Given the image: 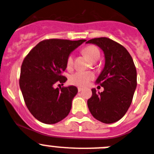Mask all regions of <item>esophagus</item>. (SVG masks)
<instances>
[{
  "instance_id": "1",
  "label": "esophagus",
  "mask_w": 154,
  "mask_h": 154,
  "mask_svg": "<svg viewBox=\"0 0 154 154\" xmlns=\"http://www.w3.org/2000/svg\"><path fill=\"white\" fill-rule=\"evenodd\" d=\"M77 90H78V92H81L82 90H83V89H82L81 87H78V88H77Z\"/></svg>"
}]
</instances>
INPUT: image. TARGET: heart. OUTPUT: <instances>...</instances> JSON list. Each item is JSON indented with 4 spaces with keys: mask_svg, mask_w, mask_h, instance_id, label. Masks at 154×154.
I'll list each match as a JSON object with an SVG mask.
<instances>
[{
    "mask_svg": "<svg viewBox=\"0 0 154 154\" xmlns=\"http://www.w3.org/2000/svg\"><path fill=\"white\" fill-rule=\"evenodd\" d=\"M84 54L91 60L92 61H97L100 57V51L98 47L93 45H90L85 47L83 50ZM74 64V56L73 54H69L66 61V65L68 69L71 68ZM94 75L93 73L87 72V71H77L74 73L69 77V82L73 85L78 86V87H86L90 84Z\"/></svg>",
    "mask_w": 154,
    "mask_h": 154,
    "instance_id": "b5f03b06",
    "label": "heart"
}]
</instances>
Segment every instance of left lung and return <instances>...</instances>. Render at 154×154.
<instances>
[{
	"mask_svg": "<svg viewBox=\"0 0 154 154\" xmlns=\"http://www.w3.org/2000/svg\"><path fill=\"white\" fill-rule=\"evenodd\" d=\"M86 43L97 45L105 54L104 68L96 81L104 90L97 93L92 89V97L87 101L89 110L101 122L114 123L125 115L131 104L137 87L135 65L127 49L110 38H95Z\"/></svg>",
	"mask_w": 154,
	"mask_h": 154,
	"instance_id": "8db88e82",
	"label": "left lung"
}]
</instances>
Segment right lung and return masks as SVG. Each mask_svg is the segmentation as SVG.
<instances>
[{
  "label": "right lung",
  "instance_id": "add662e5",
  "mask_svg": "<svg viewBox=\"0 0 154 154\" xmlns=\"http://www.w3.org/2000/svg\"><path fill=\"white\" fill-rule=\"evenodd\" d=\"M85 41L43 40L24 58L20 87L29 111L41 122L55 124L70 112L77 88L69 86L55 89L54 85L66 82L67 77L62 73L67 67V57Z\"/></svg>",
  "mask_w": 154,
  "mask_h": 154
}]
</instances>
